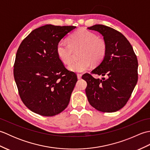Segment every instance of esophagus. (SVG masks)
Returning a JSON list of instances; mask_svg holds the SVG:
<instances>
[{
  "label": "esophagus",
  "mask_w": 150,
  "mask_h": 150,
  "mask_svg": "<svg viewBox=\"0 0 150 150\" xmlns=\"http://www.w3.org/2000/svg\"><path fill=\"white\" fill-rule=\"evenodd\" d=\"M81 77H82V75H81V74H79V73H78V74H77V78H78L79 79H81Z\"/></svg>",
  "instance_id": "obj_1"
}]
</instances>
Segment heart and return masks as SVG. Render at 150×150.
I'll return each instance as SVG.
<instances>
[{"mask_svg":"<svg viewBox=\"0 0 150 150\" xmlns=\"http://www.w3.org/2000/svg\"><path fill=\"white\" fill-rule=\"evenodd\" d=\"M80 59L73 60L68 68L74 72H82L90 68L91 64H98L106 56L107 46L105 41L94 33L84 28L73 33L68 38V42L60 40L56 51L60 60L68 64L71 60L73 50H79Z\"/></svg>","mask_w":150,"mask_h":150,"instance_id":"obj_1","label":"heart"}]
</instances>
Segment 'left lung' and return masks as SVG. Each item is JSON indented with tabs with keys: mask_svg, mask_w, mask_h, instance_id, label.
<instances>
[{
	"mask_svg": "<svg viewBox=\"0 0 150 150\" xmlns=\"http://www.w3.org/2000/svg\"><path fill=\"white\" fill-rule=\"evenodd\" d=\"M88 28L104 37L107 52L91 72L106 78L95 79L87 73L82 75L87 82L86 94L91 106L98 111L115 112L125 106L137 82V58L131 44L119 31L102 24Z\"/></svg>",
	"mask_w": 150,
	"mask_h": 150,
	"instance_id": "1",
	"label": "left lung"
}]
</instances>
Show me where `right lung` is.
<instances>
[{"instance_id":"obj_1","label":"right lung","mask_w":150,"mask_h":150,"mask_svg":"<svg viewBox=\"0 0 150 150\" xmlns=\"http://www.w3.org/2000/svg\"><path fill=\"white\" fill-rule=\"evenodd\" d=\"M75 28L45 25L31 31L18 47L14 79L22 101L34 113L52 117L68 106L77 77L65 68L56 47Z\"/></svg>"}]
</instances>
